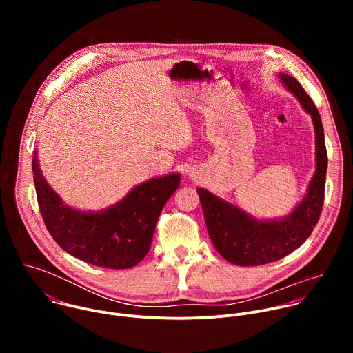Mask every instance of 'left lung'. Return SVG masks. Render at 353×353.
Masks as SVG:
<instances>
[{
	"label": "left lung",
	"mask_w": 353,
	"mask_h": 353,
	"mask_svg": "<svg viewBox=\"0 0 353 353\" xmlns=\"http://www.w3.org/2000/svg\"><path fill=\"white\" fill-rule=\"evenodd\" d=\"M282 83L299 99L312 114L316 130V173L307 195L296 210L282 221L263 222L248 216L237 207L198 188L210 237L218 253L229 263L241 267H256L278 261L303 244L317 225L323 204L327 174V149L320 113L312 97L290 75L281 74Z\"/></svg>",
	"instance_id": "left-lung-1"
}]
</instances>
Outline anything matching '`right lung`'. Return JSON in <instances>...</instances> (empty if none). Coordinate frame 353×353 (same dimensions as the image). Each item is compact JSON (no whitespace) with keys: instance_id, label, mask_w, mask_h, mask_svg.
Wrapping results in <instances>:
<instances>
[{"instance_id":"1","label":"right lung","mask_w":353,"mask_h":353,"mask_svg":"<svg viewBox=\"0 0 353 353\" xmlns=\"http://www.w3.org/2000/svg\"><path fill=\"white\" fill-rule=\"evenodd\" d=\"M33 181L43 222L68 254L96 267L125 270L143 260L150 248L158 218L180 185V174L150 179L103 212H81L63 204L43 179L36 154Z\"/></svg>"}]
</instances>
